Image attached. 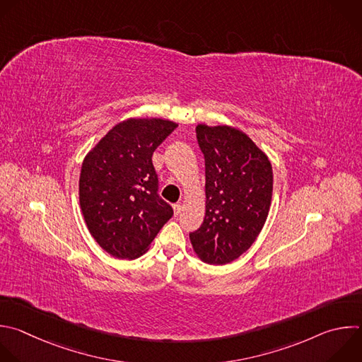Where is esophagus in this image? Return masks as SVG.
<instances>
[{"instance_id":"obj_1","label":"esophagus","mask_w":362,"mask_h":362,"mask_svg":"<svg viewBox=\"0 0 362 362\" xmlns=\"http://www.w3.org/2000/svg\"><path fill=\"white\" fill-rule=\"evenodd\" d=\"M173 210H175V214H176V216H179V214L182 213V210H183L182 203H176V204L173 206Z\"/></svg>"}]
</instances>
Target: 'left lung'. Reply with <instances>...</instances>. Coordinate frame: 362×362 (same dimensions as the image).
<instances>
[{
    "instance_id": "obj_1",
    "label": "left lung",
    "mask_w": 362,
    "mask_h": 362,
    "mask_svg": "<svg viewBox=\"0 0 362 362\" xmlns=\"http://www.w3.org/2000/svg\"><path fill=\"white\" fill-rule=\"evenodd\" d=\"M204 156L206 214L190 233L196 255L209 264H227L250 249L272 204L269 158L243 132L230 127L196 128Z\"/></svg>"
}]
</instances>
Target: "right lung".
Wrapping results in <instances>:
<instances>
[{"mask_svg": "<svg viewBox=\"0 0 362 362\" xmlns=\"http://www.w3.org/2000/svg\"><path fill=\"white\" fill-rule=\"evenodd\" d=\"M177 128L165 119H128L86 155L79 203L98 245L117 259H136L173 216L159 196L155 149Z\"/></svg>", "mask_w": 362, "mask_h": 362, "instance_id": "add662e5", "label": "right lung"}]
</instances>
